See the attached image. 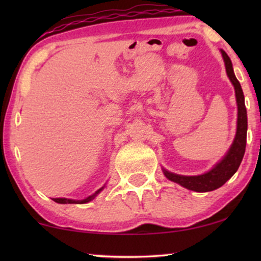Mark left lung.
Returning <instances> with one entry per match:
<instances>
[{"instance_id": "left-lung-1", "label": "left lung", "mask_w": 261, "mask_h": 261, "mask_svg": "<svg viewBox=\"0 0 261 261\" xmlns=\"http://www.w3.org/2000/svg\"><path fill=\"white\" fill-rule=\"evenodd\" d=\"M221 53H222L224 64H226V71L228 77H229L230 82L234 85L235 96H237L238 103V128L233 145H231V147L229 148L227 154L224 155V158L214 166V169L204 174H201V176H179V174L164 170V174L170 180L180 184L181 187L187 188L189 190L197 192L213 191L215 189L222 187L238 171L239 166H240L242 162V158H244L246 149V139H247V112H246L245 107L244 92H242L240 83H239L237 77H235L233 65H231L229 57H228V55L224 51H221Z\"/></svg>"}]
</instances>
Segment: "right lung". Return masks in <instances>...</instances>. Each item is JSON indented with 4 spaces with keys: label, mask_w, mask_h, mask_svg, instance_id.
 Segmentation results:
<instances>
[{
    "label": "right lung",
    "mask_w": 261,
    "mask_h": 261,
    "mask_svg": "<svg viewBox=\"0 0 261 261\" xmlns=\"http://www.w3.org/2000/svg\"><path fill=\"white\" fill-rule=\"evenodd\" d=\"M102 189H99V190L96 191L94 195L89 196V197H87L85 199H82V201H74V199H67V198H53V201L57 203H60V204H67V203H70V204H72V203H80V204H83V203H88V202L92 201V199L96 197V195H97L98 192L102 190Z\"/></svg>",
    "instance_id": "add662e5"
}]
</instances>
